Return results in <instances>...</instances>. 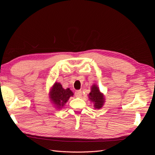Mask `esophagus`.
<instances>
[{
    "mask_svg": "<svg viewBox=\"0 0 155 155\" xmlns=\"http://www.w3.org/2000/svg\"><path fill=\"white\" fill-rule=\"evenodd\" d=\"M75 96L77 97H80L82 96V92L81 91H77L76 92H75Z\"/></svg>",
    "mask_w": 155,
    "mask_h": 155,
    "instance_id": "1",
    "label": "esophagus"
}]
</instances>
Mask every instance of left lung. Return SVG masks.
I'll list each match as a JSON object with an SVG mask.
<instances>
[{
    "instance_id": "left-lung-1",
    "label": "left lung",
    "mask_w": 155,
    "mask_h": 155,
    "mask_svg": "<svg viewBox=\"0 0 155 155\" xmlns=\"http://www.w3.org/2000/svg\"><path fill=\"white\" fill-rule=\"evenodd\" d=\"M91 92L88 94V99L94 104L95 109H100L104 106L105 102V98L104 94L100 92L99 87L96 84L91 86Z\"/></svg>"
}]
</instances>
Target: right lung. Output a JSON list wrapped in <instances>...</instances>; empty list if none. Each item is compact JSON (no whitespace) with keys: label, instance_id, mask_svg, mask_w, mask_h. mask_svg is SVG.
<instances>
[{"label":"right lung","instance_id":"right-lung-1","mask_svg":"<svg viewBox=\"0 0 155 155\" xmlns=\"http://www.w3.org/2000/svg\"><path fill=\"white\" fill-rule=\"evenodd\" d=\"M74 96V93L69 88L64 89L59 83L55 82L50 90L49 97L51 104L56 109L61 110L67 104L69 98Z\"/></svg>","mask_w":155,"mask_h":155}]
</instances>
